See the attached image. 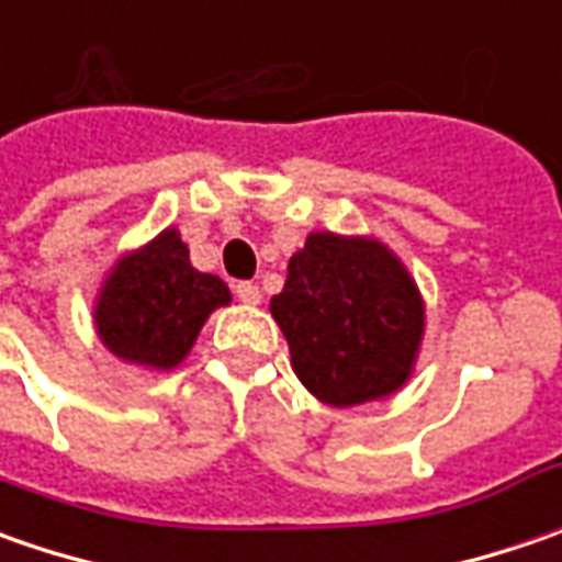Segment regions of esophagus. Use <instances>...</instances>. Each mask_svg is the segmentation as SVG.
<instances>
[{
	"mask_svg": "<svg viewBox=\"0 0 562 562\" xmlns=\"http://www.w3.org/2000/svg\"><path fill=\"white\" fill-rule=\"evenodd\" d=\"M234 293H237V300L247 303V306L262 303V291H259V284H252V281H237V284H234Z\"/></svg>",
	"mask_w": 562,
	"mask_h": 562,
	"instance_id": "34e87169",
	"label": "esophagus"
}]
</instances>
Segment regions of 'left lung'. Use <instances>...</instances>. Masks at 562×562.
<instances>
[{"label":"left lung","instance_id":"8db88e82","mask_svg":"<svg viewBox=\"0 0 562 562\" xmlns=\"http://www.w3.org/2000/svg\"><path fill=\"white\" fill-rule=\"evenodd\" d=\"M271 315L296 378L331 406L394 394L419 353L425 310L413 278L378 240L310 234Z\"/></svg>","mask_w":562,"mask_h":562}]
</instances>
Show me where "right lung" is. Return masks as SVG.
I'll return each instance as SVG.
<instances>
[{
	"mask_svg": "<svg viewBox=\"0 0 562 562\" xmlns=\"http://www.w3.org/2000/svg\"><path fill=\"white\" fill-rule=\"evenodd\" d=\"M225 303H231L225 281L193 269L181 234L168 227L109 274L97 303V328L115 357L175 369L209 313Z\"/></svg>",
	"mask_w": 562,
	"mask_h": 562,
	"instance_id": "obj_1",
	"label": "right lung"
}]
</instances>
